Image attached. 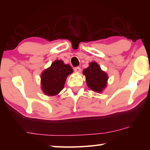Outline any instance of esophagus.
Masks as SVG:
<instances>
[{
  "mask_svg": "<svg viewBox=\"0 0 150 150\" xmlns=\"http://www.w3.org/2000/svg\"><path fill=\"white\" fill-rule=\"evenodd\" d=\"M81 67H76L74 68V71L75 72H77V73H79L81 72Z\"/></svg>",
  "mask_w": 150,
  "mask_h": 150,
  "instance_id": "34e87169",
  "label": "esophagus"
}]
</instances>
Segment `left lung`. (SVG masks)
Here are the masks:
<instances>
[{"label":"left lung","instance_id":"8db88e82","mask_svg":"<svg viewBox=\"0 0 150 150\" xmlns=\"http://www.w3.org/2000/svg\"><path fill=\"white\" fill-rule=\"evenodd\" d=\"M87 86L96 93H101L106 87L108 75L101 70L99 65L95 62H91L89 66L83 70Z\"/></svg>","mask_w":150,"mask_h":150}]
</instances>
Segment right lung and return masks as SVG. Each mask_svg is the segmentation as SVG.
<instances>
[{
  "instance_id": "right-lung-1",
  "label": "right lung",
  "mask_w": 150,
  "mask_h": 150,
  "mask_svg": "<svg viewBox=\"0 0 150 150\" xmlns=\"http://www.w3.org/2000/svg\"><path fill=\"white\" fill-rule=\"evenodd\" d=\"M73 73L69 65L62 60H55L41 75L42 89L48 96L57 95L63 87L67 76Z\"/></svg>"
}]
</instances>
